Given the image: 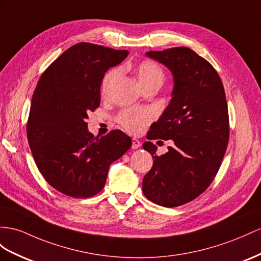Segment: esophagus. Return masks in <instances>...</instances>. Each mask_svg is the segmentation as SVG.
I'll list each match as a JSON object with an SVG mask.
<instances>
[{
    "instance_id": "esophagus-1",
    "label": "esophagus",
    "mask_w": 261,
    "mask_h": 261,
    "mask_svg": "<svg viewBox=\"0 0 261 261\" xmlns=\"http://www.w3.org/2000/svg\"><path fill=\"white\" fill-rule=\"evenodd\" d=\"M140 146H141V142H140L138 139L133 138L132 139V149H138V148H140Z\"/></svg>"
}]
</instances>
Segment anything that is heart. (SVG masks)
<instances>
[{
	"instance_id": "1",
	"label": "heart",
	"mask_w": 261,
	"mask_h": 261,
	"mask_svg": "<svg viewBox=\"0 0 261 261\" xmlns=\"http://www.w3.org/2000/svg\"><path fill=\"white\" fill-rule=\"evenodd\" d=\"M136 72L139 83L143 88L151 84L162 85L164 80V72L162 68L152 61H143L140 63L137 66ZM118 73L119 71L117 69L110 70L106 73L101 85V91L103 95L108 92L110 86L118 77ZM153 118H154V112L151 109L135 108L121 111L117 117V120L119 124L126 131L133 133V135H138V133L143 131L145 126L152 121Z\"/></svg>"
}]
</instances>
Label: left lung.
Here are the masks:
<instances>
[{"instance_id":"obj_1","label":"left lung","mask_w":261,"mask_h":261,"mask_svg":"<svg viewBox=\"0 0 261 261\" xmlns=\"http://www.w3.org/2000/svg\"><path fill=\"white\" fill-rule=\"evenodd\" d=\"M145 55L168 67L174 80L171 101L146 139L172 140L174 145L159 156L156 145L143 143L153 165L142 191L153 203L176 207L202 194L222 164L229 140L225 90L214 67L188 47Z\"/></svg>"}]
</instances>
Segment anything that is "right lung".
Here are the masks:
<instances>
[{
    "label": "right lung",
    "mask_w": 261,
    "mask_h": 261,
    "mask_svg": "<svg viewBox=\"0 0 261 261\" xmlns=\"http://www.w3.org/2000/svg\"><path fill=\"white\" fill-rule=\"evenodd\" d=\"M128 55V50L78 43L38 80L26 128L29 144L44 178L67 196L96 195L103 189L110 164L132 144L120 130L95 138L86 122L100 105L106 71Z\"/></svg>",
    "instance_id": "obj_1"
}]
</instances>
